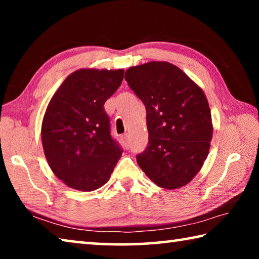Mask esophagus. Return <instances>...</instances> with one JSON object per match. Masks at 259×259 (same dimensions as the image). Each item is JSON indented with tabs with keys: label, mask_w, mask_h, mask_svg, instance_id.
<instances>
[{
	"label": "esophagus",
	"mask_w": 259,
	"mask_h": 259,
	"mask_svg": "<svg viewBox=\"0 0 259 259\" xmlns=\"http://www.w3.org/2000/svg\"><path fill=\"white\" fill-rule=\"evenodd\" d=\"M121 139H122V142H123L124 146H125L126 148H128V147H129V135H128V134H124V135L121 137Z\"/></svg>",
	"instance_id": "esophagus-1"
}]
</instances>
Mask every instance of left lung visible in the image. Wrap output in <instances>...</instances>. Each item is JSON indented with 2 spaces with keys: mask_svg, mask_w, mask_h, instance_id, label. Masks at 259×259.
Segmentation results:
<instances>
[{
  "mask_svg": "<svg viewBox=\"0 0 259 259\" xmlns=\"http://www.w3.org/2000/svg\"><path fill=\"white\" fill-rule=\"evenodd\" d=\"M124 78L147 112L148 146L138 165L159 187L185 186L202 168L212 139L203 90L168 61L129 67Z\"/></svg>",
  "mask_w": 259,
  "mask_h": 259,
  "instance_id": "8db88e82",
  "label": "left lung"
}]
</instances>
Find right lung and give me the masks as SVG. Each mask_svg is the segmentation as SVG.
Returning <instances> with one entry per match:
<instances>
[{
  "label": "right lung",
  "instance_id": "1",
  "mask_svg": "<svg viewBox=\"0 0 259 259\" xmlns=\"http://www.w3.org/2000/svg\"><path fill=\"white\" fill-rule=\"evenodd\" d=\"M123 74V69H77L48 104L43 151L52 172L68 187L83 192L102 187L121 157L104 104L119 89Z\"/></svg>",
  "mask_w": 259,
  "mask_h": 259
}]
</instances>
